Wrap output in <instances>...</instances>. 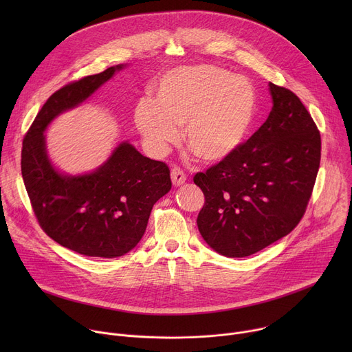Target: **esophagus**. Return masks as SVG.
I'll use <instances>...</instances> for the list:
<instances>
[{"instance_id": "34e87169", "label": "esophagus", "mask_w": 352, "mask_h": 352, "mask_svg": "<svg viewBox=\"0 0 352 352\" xmlns=\"http://www.w3.org/2000/svg\"><path fill=\"white\" fill-rule=\"evenodd\" d=\"M171 181L174 186H181L186 181L185 173L179 167H173L171 168Z\"/></svg>"}]
</instances>
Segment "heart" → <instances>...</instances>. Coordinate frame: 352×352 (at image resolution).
Instances as JSON below:
<instances>
[{
  "label": "heart",
  "mask_w": 352,
  "mask_h": 352,
  "mask_svg": "<svg viewBox=\"0 0 352 352\" xmlns=\"http://www.w3.org/2000/svg\"><path fill=\"white\" fill-rule=\"evenodd\" d=\"M255 90L245 78L214 65L175 68L159 80L152 103L142 102L133 120L144 146L163 156L182 138L206 163H220L234 155L254 124Z\"/></svg>",
  "instance_id": "heart-1"
}]
</instances>
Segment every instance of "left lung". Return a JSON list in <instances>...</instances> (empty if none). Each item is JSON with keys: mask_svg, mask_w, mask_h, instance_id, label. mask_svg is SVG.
<instances>
[{"mask_svg": "<svg viewBox=\"0 0 352 352\" xmlns=\"http://www.w3.org/2000/svg\"><path fill=\"white\" fill-rule=\"evenodd\" d=\"M266 122L228 159L197 173L205 205L197 228L227 258L254 255L302 219L320 164V133L298 96L269 83Z\"/></svg>", "mask_w": 352, "mask_h": 352, "instance_id": "1", "label": "left lung"}]
</instances>
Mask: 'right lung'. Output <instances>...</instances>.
Segmentation results:
<instances>
[{"instance_id": "add662e5", "label": "right lung", "mask_w": 352, "mask_h": 352, "mask_svg": "<svg viewBox=\"0 0 352 352\" xmlns=\"http://www.w3.org/2000/svg\"><path fill=\"white\" fill-rule=\"evenodd\" d=\"M125 68L124 64L111 67L56 91L36 116L22 144V177L41 228L85 256L128 254L142 239L153 205L171 189L168 167L142 156L128 140L85 174L63 173L50 159L44 135L50 124L82 106Z\"/></svg>"}]
</instances>
